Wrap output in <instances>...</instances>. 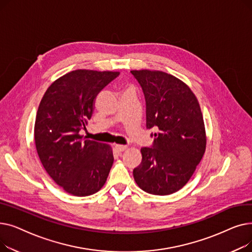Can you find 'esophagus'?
Returning <instances> with one entry per match:
<instances>
[{
  "label": "esophagus",
  "mask_w": 252,
  "mask_h": 252,
  "mask_svg": "<svg viewBox=\"0 0 252 252\" xmlns=\"http://www.w3.org/2000/svg\"><path fill=\"white\" fill-rule=\"evenodd\" d=\"M127 147L125 146V145H115V149L117 152H123L126 149Z\"/></svg>",
  "instance_id": "obj_1"
}]
</instances>
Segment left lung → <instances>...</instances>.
Masks as SVG:
<instances>
[{
  "instance_id": "obj_1",
  "label": "left lung",
  "mask_w": 252,
  "mask_h": 252,
  "mask_svg": "<svg viewBox=\"0 0 252 252\" xmlns=\"http://www.w3.org/2000/svg\"><path fill=\"white\" fill-rule=\"evenodd\" d=\"M130 72L146 100V126L158 129L152 147L141 148L142 162L133 171L134 179L149 194H173L188 183L205 152L200 105L174 75L148 69Z\"/></svg>"
}]
</instances>
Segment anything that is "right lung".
<instances>
[{
    "label": "right lung",
    "mask_w": 252,
    "mask_h": 252,
    "mask_svg": "<svg viewBox=\"0 0 252 252\" xmlns=\"http://www.w3.org/2000/svg\"><path fill=\"white\" fill-rule=\"evenodd\" d=\"M117 71L77 69L59 77L46 91L34 124L35 148L44 168L57 185L71 195L97 193L113 164L107 144L83 139L94 111L97 95Z\"/></svg>",
    "instance_id": "right-lung-1"
}]
</instances>
